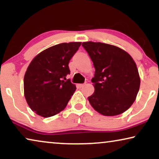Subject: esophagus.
Here are the masks:
<instances>
[{
    "instance_id": "esophagus-1",
    "label": "esophagus",
    "mask_w": 159,
    "mask_h": 159,
    "mask_svg": "<svg viewBox=\"0 0 159 159\" xmlns=\"http://www.w3.org/2000/svg\"><path fill=\"white\" fill-rule=\"evenodd\" d=\"M84 84H78L77 86L79 87L80 88H82V87H84Z\"/></svg>"
}]
</instances>
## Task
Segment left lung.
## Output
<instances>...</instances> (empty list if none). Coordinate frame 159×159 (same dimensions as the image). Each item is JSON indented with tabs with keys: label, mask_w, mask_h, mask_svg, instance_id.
<instances>
[{
	"label": "left lung",
	"mask_w": 159,
	"mask_h": 159,
	"mask_svg": "<svg viewBox=\"0 0 159 159\" xmlns=\"http://www.w3.org/2000/svg\"><path fill=\"white\" fill-rule=\"evenodd\" d=\"M95 69L92 82L95 92L88 101L104 116H116L126 111L135 101L140 84L135 62L129 54L114 45L84 42Z\"/></svg>",
	"instance_id": "left-lung-1"
}]
</instances>
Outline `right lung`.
Segmentation results:
<instances>
[{
    "instance_id": "right-lung-1",
    "label": "right lung",
    "mask_w": 159,
    "mask_h": 159,
    "mask_svg": "<svg viewBox=\"0 0 159 159\" xmlns=\"http://www.w3.org/2000/svg\"><path fill=\"white\" fill-rule=\"evenodd\" d=\"M81 43H64L38 54L24 78L25 96L30 108L43 117L57 114L66 107L76 90L71 80L69 63Z\"/></svg>"
}]
</instances>
